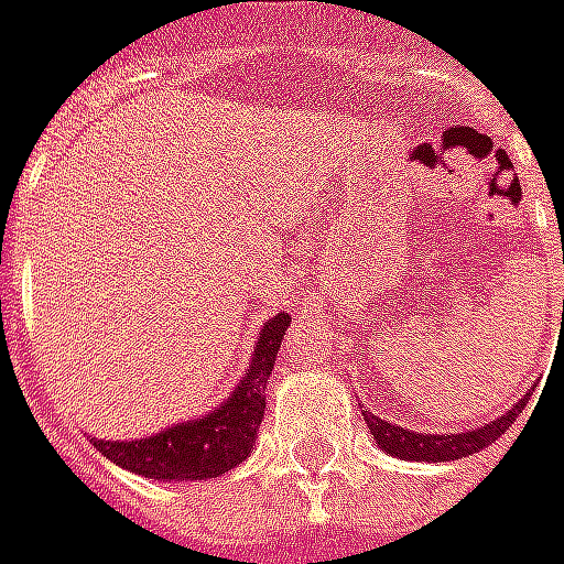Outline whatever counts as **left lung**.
<instances>
[{
	"label": "left lung",
	"mask_w": 564,
	"mask_h": 564,
	"mask_svg": "<svg viewBox=\"0 0 564 564\" xmlns=\"http://www.w3.org/2000/svg\"><path fill=\"white\" fill-rule=\"evenodd\" d=\"M531 394H534V391H528V394L521 397L512 410H506L500 419L456 434L410 432V429H400V425L384 422L381 415L369 413V410H362V419H366V429L372 434V441H376L384 453L400 456V459H410V463H449V459H463V456H471V453L485 449L487 444H494L506 429H512V422H516L521 410L528 406Z\"/></svg>",
	"instance_id": "obj_1"
}]
</instances>
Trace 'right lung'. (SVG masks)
<instances>
[{"mask_svg":"<svg viewBox=\"0 0 564 564\" xmlns=\"http://www.w3.org/2000/svg\"><path fill=\"white\" fill-rule=\"evenodd\" d=\"M291 326V316L282 310L267 319L257 335L254 350L245 376L229 391L220 406L210 413L167 425L164 432L135 437V441H101L93 444L115 466L145 475L154 481H207L232 471L254 449L257 429L267 410V381L273 376V362L282 338Z\"/></svg>","mask_w":564,"mask_h":564,"instance_id":"add662e5","label":"right lung"}]
</instances>
